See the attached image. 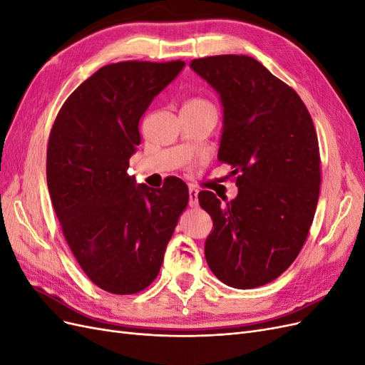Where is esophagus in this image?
Returning a JSON list of instances; mask_svg holds the SVG:
<instances>
[{"label":"esophagus","instance_id":"1","mask_svg":"<svg viewBox=\"0 0 365 365\" xmlns=\"http://www.w3.org/2000/svg\"><path fill=\"white\" fill-rule=\"evenodd\" d=\"M189 205L192 208H196L197 205H200V202H197V190L195 189V187H190V190H189Z\"/></svg>","mask_w":365,"mask_h":365}]
</instances>
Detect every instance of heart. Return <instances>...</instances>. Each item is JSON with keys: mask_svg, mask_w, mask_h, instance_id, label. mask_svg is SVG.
I'll list each match as a JSON object with an SVG mask.
<instances>
[{"mask_svg": "<svg viewBox=\"0 0 365 365\" xmlns=\"http://www.w3.org/2000/svg\"><path fill=\"white\" fill-rule=\"evenodd\" d=\"M202 108H215V106L212 102L207 101V98L201 96L189 97L182 105V109H202Z\"/></svg>", "mask_w": 365, "mask_h": 365, "instance_id": "heart-1", "label": "heart"}]
</instances>
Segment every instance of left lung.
I'll list each match as a JSON object with an SVG mask.
<instances>
[{
  "label": "left lung",
  "instance_id": "1",
  "mask_svg": "<svg viewBox=\"0 0 365 365\" xmlns=\"http://www.w3.org/2000/svg\"><path fill=\"white\" fill-rule=\"evenodd\" d=\"M220 96L224 130L217 158L236 175V200L197 195L213 219L205 259L231 288L275 280L302 251L322 184V158L311 114L289 85L245 54L193 59Z\"/></svg>",
  "mask_w": 365,
  "mask_h": 365
}]
</instances>
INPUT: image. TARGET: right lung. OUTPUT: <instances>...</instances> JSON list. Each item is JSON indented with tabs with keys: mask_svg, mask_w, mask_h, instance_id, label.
Masks as SVG:
<instances>
[{
	"mask_svg": "<svg viewBox=\"0 0 365 365\" xmlns=\"http://www.w3.org/2000/svg\"><path fill=\"white\" fill-rule=\"evenodd\" d=\"M182 61H123L97 70L65 101L47 146V184L65 240L98 288L137 294L157 279L189 204L180 178L152 190L128 175L140 118Z\"/></svg>",
	"mask_w": 365,
	"mask_h": 365,
	"instance_id": "1",
	"label": "right lung"
}]
</instances>
